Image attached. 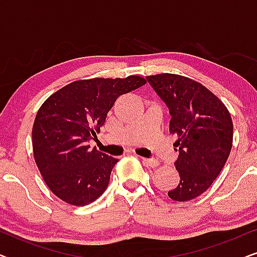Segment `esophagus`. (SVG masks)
Wrapping results in <instances>:
<instances>
[{
	"label": "esophagus",
	"mask_w": 257,
	"mask_h": 257,
	"mask_svg": "<svg viewBox=\"0 0 257 257\" xmlns=\"http://www.w3.org/2000/svg\"><path fill=\"white\" fill-rule=\"evenodd\" d=\"M142 160H143L144 164L147 165V166L153 167V168H156L160 165L159 161L156 160V159H147V158H142Z\"/></svg>",
	"instance_id": "34e87169"
}]
</instances>
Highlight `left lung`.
<instances>
[{
    "label": "left lung",
    "mask_w": 257,
    "mask_h": 257,
    "mask_svg": "<svg viewBox=\"0 0 257 257\" xmlns=\"http://www.w3.org/2000/svg\"><path fill=\"white\" fill-rule=\"evenodd\" d=\"M170 108V132L179 147V185L168 192L174 201L202 194L217 178L233 146L229 111L215 94L188 77L159 73L146 77Z\"/></svg>",
    "instance_id": "8db88e82"
}]
</instances>
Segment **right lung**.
Here are the masks:
<instances>
[{"label":"right lung","mask_w":257,"mask_h":257,"mask_svg":"<svg viewBox=\"0 0 257 257\" xmlns=\"http://www.w3.org/2000/svg\"><path fill=\"white\" fill-rule=\"evenodd\" d=\"M146 83L140 76L76 80L42 104L33 126L34 159L43 180L66 203L85 206L106 189L118 159L89 142L120 94Z\"/></svg>","instance_id":"obj_1"}]
</instances>
